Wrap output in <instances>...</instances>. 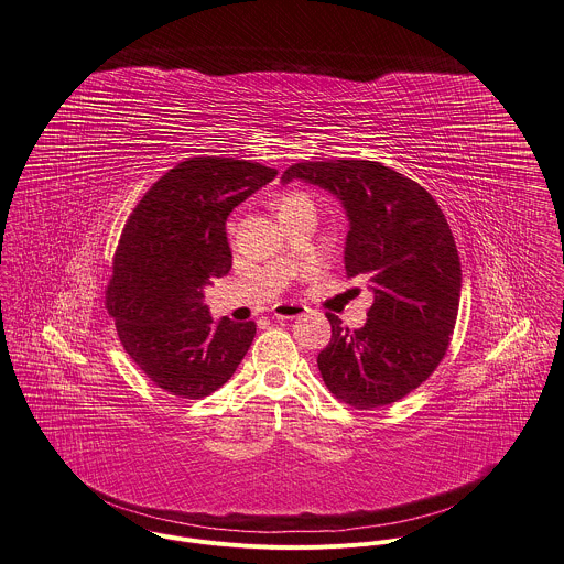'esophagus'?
I'll list each match as a JSON object with an SVG mask.
<instances>
[{
  "label": "esophagus",
  "mask_w": 564,
  "mask_h": 564,
  "mask_svg": "<svg viewBox=\"0 0 564 564\" xmlns=\"http://www.w3.org/2000/svg\"><path fill=\"white\" fill-rule=\"evenodd\" d=\"M310 310L305 305L299 303H279L272 307V316L276 321H294V318H303Z\"/></svg>",
  "instance_id": "1"
}]
</instances>
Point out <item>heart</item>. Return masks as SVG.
I'll list each match as a JSON object with an SVG mask.
<instances>
[{"instance_id":"b5f03b06","label":"heart","mask_w":564,"mask_h":564,"mask_svg":"<svg viewBox=\"0 0 564 564\" xmlns=\"http://www.w3.org/2000/svg\"><path fill=\"white\" fill-rule=\"evenodd\" d=\"M305 203H312L307 194H303V192H290V194H285V196L279 200V216L285 214V212H290V209H294V207H299V205H305ZM228 230L232 232V225L228 226Z\"/></svg>"}]
</instances>
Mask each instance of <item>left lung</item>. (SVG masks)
<instances>
[{"label": "left lung", "instance_id": "left-lung-1", "mask_svg": "<svg viewBox=\"0 0 564 564\" xmlns=\"http://www.w3.org/2000/svg\"><path fill=\"white\" fill-rule=\"evenodd\" d=\"M294 178L341 203L346 276L364 279L375 296L361 329L327 314L323 381L355 410L390 405L427 381L449 348L462 270L447 218L427 189L377 161L296 163L281 181Z\"/></svg>", "mask_w": 564, "mask_h": 564}]
</instances>
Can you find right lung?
I'll return each mask as SVG.
<instances>
[{
	"instance_id": "1",
	"label": "right lung",
	"mask_w": 564,
	"mask_h": 564,
	"mask_svg": "<svg viewBox=\"0 0 564 564\" xmlns=\"http://www.w3.org/2000/svg\"><path fill=\"white\" fill-rule=\"evenodd\" d=\"M276 170L226 156H194L165 172L119 237L107 310L130 359L161 390L203 399L237 370L257 325L216 323L205 285L230 270L228 214Z\"/></svg>"
}]
</instances>
